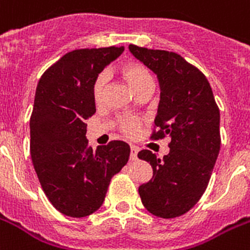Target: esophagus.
Returning a JSON list of instances; mask_svg holds the SVG:
<instances>
[{
	"label": "esophagus",
	"instance_id": "obj_1",
	"mask_svg": "<svg viewBox=\"0 0 250 250\" xmlns=\"http://www.w3.org/2000/svg\"><path fill=\"white\" fill-rule=\"evenodd\" d=\"M137 153H139V147L135 145L131 146V155H129V159L136 160L137 159Z\"/></svg>",
	"mask_w": 250,
	"mask_h": 250
}]
</instances>
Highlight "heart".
I'll return each mask as SVG.
<instances>
[{
	"label": "heart",
	"mask_w": 250,
	"mask_h": 250,
	"mask_svg": "<svg viewBox=\"0 0 250 250\" xmlns=\"http://www.w3.org/2000/svg\"><path fill=\"white\" fill-rule=\"evenodd\" d=\"M119 73L122 78L128 83L129 87L135 91L136 95L151 91L154 84L153 76L149 72V69L145 65L137 62H125L119 66ZM105 86H106V74L101 73L96 77L92 86V99L96 105H101L104 101ZM118 128L121 129L125 136H135L140 129L141 122L133 117H121L117 121Z\"/></svg>",
	"instance_id": "heart-1"
}]
</instances>
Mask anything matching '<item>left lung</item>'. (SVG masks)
Here are the masks:
<instances>
[{"instance_id":"left-lung-1","label":"left lung","mask_w":250,"mask_h":250,"mask_svg":"<svg viewBox=\"0 0 250 250\" xmlns=\"http://www.w3.org/2000/svg\"><path fill=\"white\" fill-rule=\"evenodd\" d=\"M129 51L157 74L160 101L151 140L171 137L163 159L150 150L137 157L153 167L139 188L144 207L160 218L191 209L206 191L220 153V109L206 76L176 52L129 44Z\"/></svg>"}]
</instances>
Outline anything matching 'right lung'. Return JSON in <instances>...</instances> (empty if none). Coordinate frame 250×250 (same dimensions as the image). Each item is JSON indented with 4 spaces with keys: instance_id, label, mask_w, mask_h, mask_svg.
<instances>
[{
    "instance_id": "1",
    "label": "right lung",
    "mask_w": 250,
    "mask_h": 250,
    "mask_svg": "<svg viewBox=\"0 0 250 250\" xmlns=\"http://www.w3.org/2000/svg\"><path fill=\"white\" fill-rule=\"evenodd\" d=\"M123 46L81 48L65 54L42 74L30 115V157L52 206L74 218L96 212L111 177L125 167L129 145L110 141L96 151L86 139L95 114L92 86Z\"/></svg>"
}]
</instances>
